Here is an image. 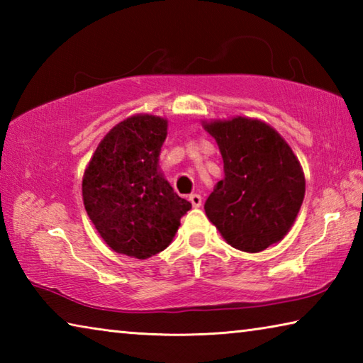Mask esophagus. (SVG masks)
<instances>
[{
    "label": "esophagus",
    "mask_w": 363,
    "mask_h": 363,
    "mask_svg": "<svg viewBox=\"0 0 363 363\" xmlns=\"http://www.w3.org/2000/svg\"><path fill=\"white\" fill-rule=\"evenodd\" d=\"M189 200H190V203H192L194 208H200L201 206V196L199 194H192V195L189 196Z\"/></svg>",
    "instance_id": "1"
}]
</instances>
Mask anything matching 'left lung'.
<instances>
[{"label": "left lung", "instance_id": "obj_1", "mask_svg": "<svg viewBox=\"0 0 363 363\" xmlns=\"http://www.w3.org/2000/svg\"><path fill=\"white\" fill-rule=\"evenodd\" d=\"M216 139L224 177L205 203L208 219L230 247L259 253L279 243L296 220L306 194L304 171L286 140L248 116L201 121Z\"/></svg>", "mask_w": 363, "mask_h": 363}]
</instances>
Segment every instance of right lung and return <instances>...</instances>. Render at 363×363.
I'll return each instance as SVG.
<instances>
[{"label": "right lung", "mask_w": 363, "mask_h": 363, "mask_svg": "<svg viewBox=\"0 0 363 363\" xmlns=\"http://www.w3.org/2000/svg\"><path fill=\"white\" fill-rule=\"evenodd\" d=\"M167 134L163 116H128L104 136L84 169V210L115 253L136 259L160 253L192 208L160 169Z\"/></svg>", "instance_id": "1"}]
</instances>
